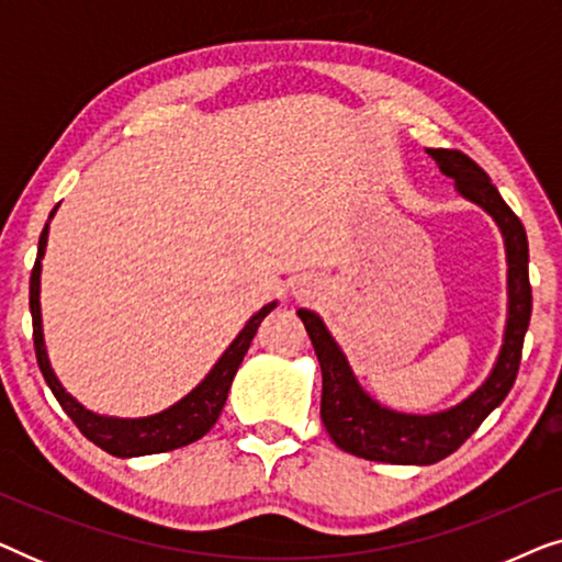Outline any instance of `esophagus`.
<instances>
[{
    "label": "esophagus",
    "instance_id": "obj_1",
    "mask_svg": "<svg viewBox=\"0 0 562 562\" xmlns=\"http://www.w3.org/2000/svg\"><path fill=\"white\" fill-rule=\"evenodd\" d=\"M317 294V286H314L312 281H296V286H294V296L296 299H310V296H314Z\"/></svg>",
    "mask_w": 562,
    "mask_h": 562
}]
</instances>
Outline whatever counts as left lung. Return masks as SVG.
Segmentation results:
<instances>
[{"mask_svg": "<svg viewBox=\"0 0 562 562\" xmlns=\"http://www.w3.org/2000/svg\"><path fill=\"white\" fill-rule=\"evenodd\" d=\"M437 168L456 181V191L481 206L502 229L506 250V325L496 363L486 381L450 409L406 414L389 409L363 391L340 345L319 314L299 310L322 368V422L337 448L350 456L394 465H432L456 452L483 419L504 402L517 379L521 345L532 314L529 245L517 214L509 210L486 171L460 150L427 148Z\"/></svg>", "mask_w": 562, "mask_h": 562, "instance_id": "1", "label": "left lung"}]
</instances>
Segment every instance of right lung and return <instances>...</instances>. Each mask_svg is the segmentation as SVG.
Returning a JSON list of instances; mask_svg holds the SVG:
<instances>
[{
    "mask_svg": "<svg viewBox=\"0 0 562 562\" xmlns=\"http://www.w3.org/2000/svg\"><path fill=\"white\" fill-rule=\"evenodd\" d=\"M58 210V206H56ZM56 210L50 212V220ZM48 225L43 227L41 243H37V260L30 276V314H33V340H35V356L37 366H41L43 379L48 383L53 396L58 398V404L64 406V412L74 419V425L81 429V435L87 437L110 452L114 458H140V456H156V452H168L183 445L196 442L199 437H204L214 427V422L220 419L222 406L227 402L229 386L240 368L245 352H248L252 337H256L260 322L276 310V302L266 304L263 310H258L252 317L245 322L240 335L229 342V348L222 352L217 363L212 366V371L189 391L187 396L179 398L168 409L150 414V417H137V419H122V417H104L83 406L81 402L68 394L64 383L58 381V375L53 373L48 350H45V337H43V314H41V273H43V256L45 245H48Z\"/></svg>",
    "mask_w": 562,
    "mask_h": 562,
    "instance_id": "add662e5",
    "label": "right lung"
}]
</instances>
